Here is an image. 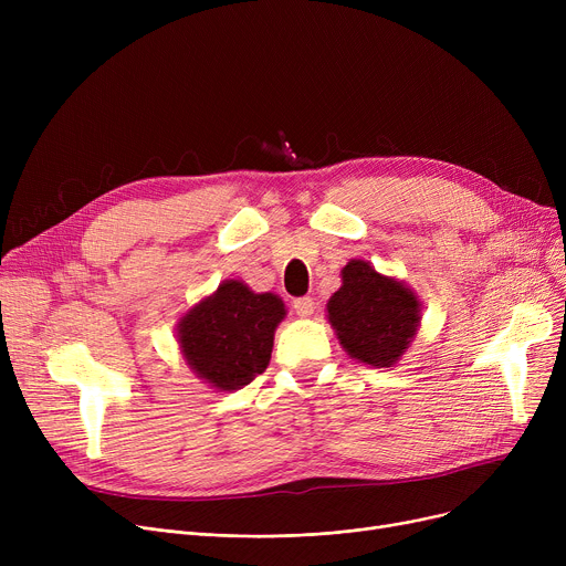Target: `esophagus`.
I'll return each instance as SVG.
<instances>
[{"label": "esophagus", "instance_id": "obj_1", "mask_svg": "<svg viewBox=\"0 0 566 566\" xmlns=\"http://www.w3.org/2000/svg\"><path fill=\"white\" fill-rule=\"evenodd\" d=\"M293 310L298 316H312L314 314V301L310 298V295H303V298L293 301Z\"/></svg>", "mask_w": 566, "mask_h": 566}]
</instances>
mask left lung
Wrapping results in <instances>:
<instances>
[{
	"label": "left lung",
	"mask_w": 566,
	"mask_h": 566,
	"mask_svg": "<svg viewBox=\"0 0 566 566\" xmlns=\"http://www.w3.org/2000/svg\"><path fill=\"white\" fill-rule=\"evenodd\" d=\"M328 318L350 358L371 367L395 365L418 333L420 303L401 282L353 259L328 303Z\"/></svg>",
	"instance_id": "obj_1"
}]
</instances>
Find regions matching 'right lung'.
Returning a JSON list of instances; mask_svg holds the SVG:
<instances>
[{
    "instance_id": "add662e5",
    "label": "right lung",
    "mask_w": 566,
    "mask_h": 566,
    "mask_svg": "<svg viewBox=\"0 0 566 566\" xmlns=\"http://www.w3.org/2000/svg\"><path fill=\"white\" fill-rule=\"evenodd\" d=\"M284 303L229 280L178 323L188 365L218 390H238L261 374L273 353Z\"/></svg>"
}]
</instances>
